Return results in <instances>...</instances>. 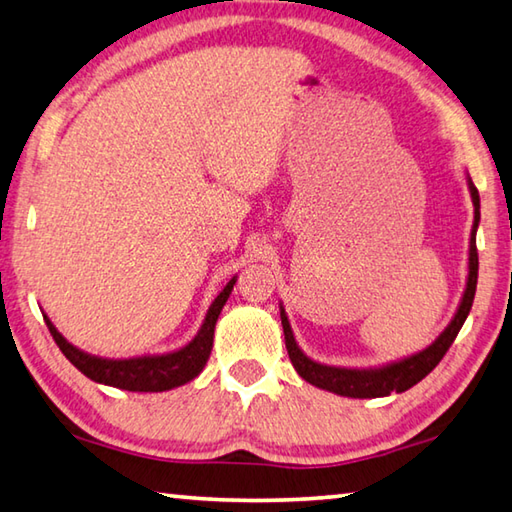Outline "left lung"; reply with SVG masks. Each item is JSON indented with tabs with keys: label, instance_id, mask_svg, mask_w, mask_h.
<instances>
[{
	"label": "left lung",
	"instance_id": "left-lung-1",
	"mask_svg": "<svg viewBox=\"0 0 512 512\" xmlns=\"http://www.w3.org/2000/svg\"><path fill=\"white\" fill-rule=\"evenodd\" d=\"M468 179V188H470V197L474 204V222H472V233H470V251H468V281H465V290L459 308H456L454 317L447 328L438 335L432 344L423 348L420 353H414L409 357H402V360L382 364V366H371V369H346V366H328L310 360V357L301 351L297 339H294L290 319L285 315L283 303H279L281 308V324H283V335H285V348H288L290 362L303 380L315 384L319 389H326L330 393H337V396H346V398H384L391 396L393 391L402 393L414 387L425 375L432 373L436 369V364L443 360V355L447 353V348L452 346V342L459 335V330L463 328L465 319L470 315L472 301H474V292H477V276H479V256H477V229H479V220H481V204H479V191L477 186L472 184L470 175Z\"/></svg>",
	"mask_w": 512,
	"mask_h": 512
}]
</instances>
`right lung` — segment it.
<instances>
[{
  "mask_svg": "<svg viewBox=\"0 0 512 512\" xmlns=\"http://www.w3.org/2000/svg\"><path fill=\"white\" fill-rule=\"evenodd\" d=\"M238 276L224 285V290L213 299V303L206 310V317L202 321L197 335L186 346L177 348V351L161 353V355H139V357H125V360H110V357H98L92 353H85L69 344L65 337L58 333V328L51 324V319L44 315L49 333L56 339L62 355L76 366V369L87 375L89 380L98 384H107V387L125 389V391H170L182 384L191 382L193 378L202 373L206 360H209L213 348V333L215 321H218L220 312L227 303L229 294L236 285Z\"/></svg>",
  "mask_w": 512,
  "mask_h": 512,
  "instance_id": "1",
  "label": "right lung"
}]
</instances>
